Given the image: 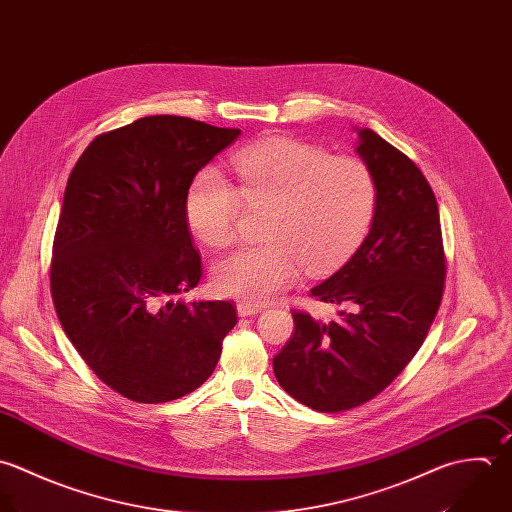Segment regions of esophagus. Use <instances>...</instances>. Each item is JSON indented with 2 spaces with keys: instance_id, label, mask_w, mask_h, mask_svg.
<instances>
[{
  "instance_id": "1",
  "label": "esophagus",
  "mask_w": 512,
  "mask_h": 512,
  "mask_svg": "<svg viewBox=\"0 0 512 512\" xmlns=\"http://www.w3.org/2000/svg\"><path fill=\"white\" fill-rule=\"evenodd\" d=\"M236 310H238V316H240V318H248V316L260 314V312H262V306H258V304H248V302H240V304L236 306Z\"/></svg>"
}]
</instances>
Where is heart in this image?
<instances>
[{
	"label": "heart",
	"mask_w": 512,
	"mask_h": 512,
	"mask_svg": "<svg viewBox=\"0 0 512 512\" xmlns=\"http://www.w3.org/2000/svg\"><path fill=\"white\" fill-rule=\"evenodd\" d=\"M238 188L224 172H196L184 196L192 232L210 248L234 240L240 194L268 206L264 242L244 246L214 266V288L248 304L274 300L304 264H336L363 238L375 208V182L365 165L288 139H268L232 157Z\"/></svg>",
	"instance_id": "b5f03b06"
}]
</instances>
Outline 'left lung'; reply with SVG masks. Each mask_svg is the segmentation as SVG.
<instances>
[{"label":"left lung","mask_w":512,"mask_h":512,"mask_svg":"<svg viewBox=\"0 0 512 512\" xmlns=\"http://www.w3.org/2000/svg\"><path fill=\"white\" fill-rule=\"evenodd\" d=\"M355 133V153L375 182L371 226L340 270L310 290L347 310L328 324L294 312V336L274 357L282 389L322 413L373 399L405 369L435 320L447 270L423 172L375 131Z\"/></svg>","instance_id":"left-lung-1"}]
</instances>
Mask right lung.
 Segmentation results:
<instances>
[{"label": "right lung", "mask_w": 512, "mask_h": 512, "mask_svg": "<svg viewBox=\"0 0 512 512\" xmlns=\"http://www.w3.org/2000/svg\"><path fill=\"white\" fill-rule=\"evenodd\" d=\"M240 137L174 115L99 135L69 174L53 240L59 322L95 375L137 403H167L214 371L230 302H182L200 276L184 196Z\"/></svg>", "instance_id": "right-lung-1"}]
</instances>
